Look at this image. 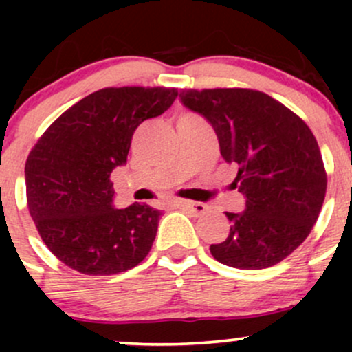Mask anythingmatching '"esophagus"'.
Segmentation results:
<instances>
[{"instance_id": "esophagus-1", "label": "esophagus", "mask_w": 352, "mask_h": 352, "mask_svg": "<svg viewBox=\"0 0 352 352\" xmlns=\"http://www.w3.org/2000/svg\"><path fill=\"white\" fill-rule=\"evenodd\" d=\"M173 205L179 208H187L195 215H204V213L208 212L207 204H200V201H190V200H175Z\"/></svg>"}]
</instances>
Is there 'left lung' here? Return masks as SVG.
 Returning a JSON list of instances; mask_svg holds the SVG:
<instances>
[{"mask_svg": "<svg viewBox=\"0 0 352 352\" xmlns=\"http://www.w3.org/2000/svg\"><path fill=\"white\" fill-rule=\"evenodd\" d=\"M180 100L212 124L225 162L238 165L233 187L246 199L243 212L227 213L228 236L210 253L240 270L280 263L308 238L324 201L328 175L316 137L254 89H182Z\"/></svg>", "mask_w": 352, "mask_h": 352, "instance_id": "8db88e82", "label": "left lung"}]
</instances>
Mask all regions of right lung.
Segmentation results:
<instances>
[{
    "mask_svg": "<svg viewBox=\"0 0 352 352\" xmlns=\"http://www.w3.org/2000/svg\"><path fill=\"white\" fill-rule=\"evenodd\" d=\"M175 87H106L67 109L39 137L24 167L30 215L58 260L96 276L134 268L151 252L162 213L114 208L111 173L127 162L132 135L164 114Z\"/></svg>",
    "mask_w": 352,
    "mask_h": 352,
    "instance_id": "obj_1",
    "label": "right lung"
}]
</instances>
